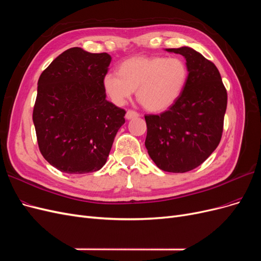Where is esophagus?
Segmentation results:
<instances>
[{"label":"esophagus","mask_w":261,"mask_h":261,"mask_svg":"<svg viewBox=\"0 0 261 261\" xmlns=\"http://www.w3.org/2000/svg\"><path fill=\"white\" fill-rule=\"evenodd\" d=\"M138 116L139 114L135 111H133V110H128V111L126 112V118H127V120H133V118L138 117Z\"/></svg>","instance_id":"1"}]
</instances>
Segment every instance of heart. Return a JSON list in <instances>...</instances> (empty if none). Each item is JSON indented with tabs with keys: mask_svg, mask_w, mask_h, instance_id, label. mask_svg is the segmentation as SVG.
Returning a JSON list of instances; mask_svg holds the SVG:
<instances>
[{
	"mask_svg": "<svg viewBox=\"0 0 261 261\" xmlns=\"http://www.w3.org/2000/svg\"><path fill=\"white\" fill-rule=\"evenodd\" d=\"M188 81L186 63L179 58L134 57L124 61L120 73L110 70L102 87L114 105L126 103L134 91L147 110L161 112L175 103Z\"/></svg>",
	"mask_w": 261,
	"mask_h": 261,
	"instance_id": "heart-1",
	"label": "heart"
}]
</instances>
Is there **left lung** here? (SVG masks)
I'll list each match as a JSON object with an SVG mask.
<instances>
[{
  "label": "left lung",
  "instance_id": "1",
  "mask_svg": "<svg viewBox=\"0 0 261 261\" xmlns=\"http://www.w3.org/2000/svg\"><path fill=\"white\" fill-rule=\"evenodd\" d=\"M165 51L185 58L188 81L168 111L145 116V146L160 170L184 173L199 167L218 147L227 93L217 66L199 52L189 46Z\"/></svg>",
  "mask_w": 261,
  "mask_h": 261
}]
</instances>
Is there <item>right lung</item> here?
Here are the masks:
<instances>
[{
    "instance_id": "1",
    "label": "right lung",
    "mask_w": 261,
    "mask_h": 261,
    "mask_svg": "<svg viewBox=\"0 0 261 261\" xmlns=\"http://www.w3.org/2000/svg\"><path fill=\"white\" fill-rule=\"evenodd\" d=\"M108 53L70 48L46 67L38 81L33 120L40 152L52 167L86 174L107 162L125 110L106 99L102 78Z\"/></svg>"
}]
</instances>
